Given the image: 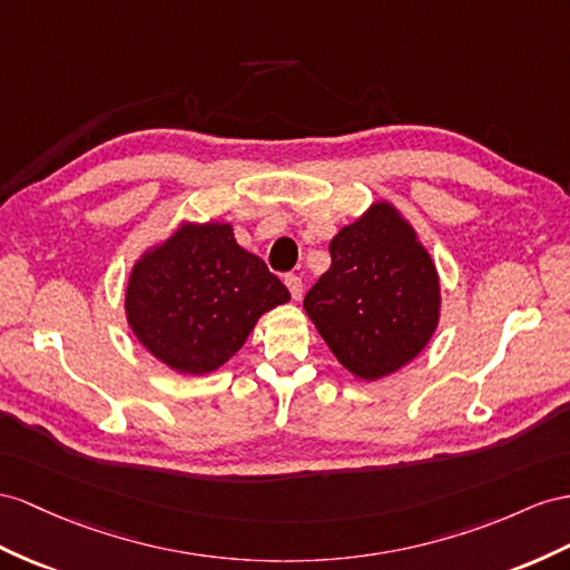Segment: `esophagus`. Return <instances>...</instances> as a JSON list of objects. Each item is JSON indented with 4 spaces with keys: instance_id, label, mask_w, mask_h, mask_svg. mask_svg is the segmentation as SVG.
Segmentation results:
<instances>
[{
    "instance_id": "obj_1",
    "label": "esophagus",
    "mask_w": 570,
    "mask_h": 570,
    "mask_svg": "<svg viewBox=\"0 0 570 570\" xmlns=\"http://www.w3.org/2000/svg\"><path fill=\"white\" fill-rule=\"evenodd\" d=\"M286 286L291 291V296H294V301H298L303 296V279L298 274H286Z\"/></svg>"
}]
</instances>
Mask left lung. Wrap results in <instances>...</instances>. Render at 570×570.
Masks as SVG:
<instances>
[{
    "instance_id": "8db88e82",
    "label": "left lung",
    "mask_w": 570,
    "mask_h": 570,
    "mask_svg": "<svg viewBox=\"0 0 570 570\" xmlns=\"http://www.w3.org/2000/svg\"><path fill=\"white\" fill-rule=\"evenodd\" d=\"M332 265L303 308L330 352L361 381H381L416 358L441 317V282L416 230L390 202L344 226Z\"/></svg>"
}]
</instances>
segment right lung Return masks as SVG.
<instances>
[{"instance_id":"1","label":"right lung","mask_w":570,"mask_h":570,"mask_svg":"<svg viewBox=\"0 0 570 570\" xmlns=\"http://www.w3.org/2000/svg\"><path fill=\"white\" fill-rule=\"evenodd\" d=\"M288 298L265 262L236 243L230 224L209 222L183 224L135 262L125 311L146 352L173 371L204 375Z\"/></svg>"}]
</instances>
